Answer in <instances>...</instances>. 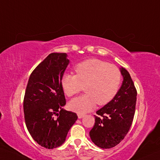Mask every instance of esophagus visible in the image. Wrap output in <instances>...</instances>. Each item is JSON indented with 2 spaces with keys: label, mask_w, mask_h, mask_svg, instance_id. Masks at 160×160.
I'll return each mask as SVG.
<instances>
[{
  "label": "esophagus",
  "mask_w": 160,
  "mask_h": 160,
  "mask_svg": "<svg viewBox=\"0 0 160 160\" xmlns=\"http://www.w3.org/2000/svg\"><path fill=\"white\" fill-rule=\"evenodd\" d=\"M83 117H84V114H78V119H82V118H83Z\"/></svg>",
  "instance_id": "obj_1"
}]
</instances>
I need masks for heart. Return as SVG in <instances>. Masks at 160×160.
Instances as JSON below:
<instances>
[{
  "label": "heart",
  "mask_w": 160,
  "mask_h": 160,
  "mask_svg": "<svg viewBox=\"0 0 160 160\" xmlns=\"http://www.w3.org/2000/svg\"><path fill=\"white\" fill-rule=\"evenodd\" d=\"M76 75L64 74L62 87L67 96L80 93L84 86L86 93L69 103L72 110L85 113L93 110L98 103L104 105L110 102L117 93L122 82L119 69L114 64L98 59H89L77 64Z\"/></svg>",
  "instance_id": "b5f03b06"
}]
</instances>
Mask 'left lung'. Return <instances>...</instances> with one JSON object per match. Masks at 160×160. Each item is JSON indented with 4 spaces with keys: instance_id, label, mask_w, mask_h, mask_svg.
<instances>
[{
    "instance_id": "left-lung-1",
    "label": "left lung",
    "mask_w": 160,
    "mask_h": 160,
    "mask_svg": "<svg viewBox=\"0 0 160 160\" xmlns=\"http://www.w3.org/2000/svg\"><path fill=\"white\" fill-rule=\"evenodd\" d=\"M123 77L116 96L96 112L95 125L91 130V141L103 149L112 148L121 142L129 131L136 110L137 91L129 73L120 68Z\"/></svg>"
}]
</instances>
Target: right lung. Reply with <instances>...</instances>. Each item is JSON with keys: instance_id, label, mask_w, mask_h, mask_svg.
Listing matches in <instances>:
<instances>
[{"instance_id": "add662e5", "label": "right lung", "mask_w": 160, "mask_h": 160, "mask_svg": "<svg viewBox=\"0 0 160 160\" xmlns=\"http://www.w3.org/2000/svg\"><path fill=\"white\" fill-rule=\"evenodd\" d=\"M66 53H50L31 74L25 91L24 113L28 131L37 143L48 149L62 145L77 121L66 104L61 80L69 60Z\"/></svg>"}]
</instances>
